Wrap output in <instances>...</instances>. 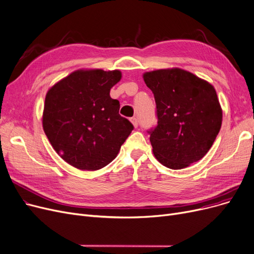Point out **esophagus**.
Instances as JSON below:
<instances>
[{
  "label": "esophagus",
  "instance_id": "esophagus-1",
  "mask_svg": "<svg viewBox=\"0 0 254 254\" xmlns=\"http://www.w3.org/2000/svg\"><path fill=\"white\" fill-rule=\"evenodd\" d=\"M129 120H130V123L133 124V126H134L135 127H138V119H137L136 117H131Z\"/></svg>",
  "mask_w": 254,
  "mask_h": 254
}]
</instances>
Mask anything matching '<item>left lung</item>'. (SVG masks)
Segmentation results:
<instances>
[{
    "label": "left lung",
    "mask_w": 254,
    "mask_h": 254,
    "mask_svg": "<svg viewBox=\"0 0 254 254\" xmlns=\"http://www.w3.org/2000/svg\"><path fill=\"white\" fill-rule=\"evenodd\" d=\"M157 105L158 126L150 133L156 159L170 169H183L202 159L222 125L215 88L182 68L143 73Z\"/></svg>",
    "instance_id": "obj_1"
}]
</instances>
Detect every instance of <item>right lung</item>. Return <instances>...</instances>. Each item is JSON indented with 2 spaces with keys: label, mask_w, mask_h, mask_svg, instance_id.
I'll return each mask as SVG.
<instances>
[{
  "label": "right lung",
  "mask_w": 254,
  "mask_h": 254,
  "mask_svg": "<svg viewBox=\"0 0 254 254\" xmlns=\"http://www.w3.org/2000/svg\"><path fill=\"white\" fill-rule=\"evenodd\" d=\"M120 70L78 69L52 86L42 113L43 130L59 156L74 168L102 169L111 163L134 127L110 96Z\"/></svg>",
  "instance_id": "add662e5"
}]
</instances>
